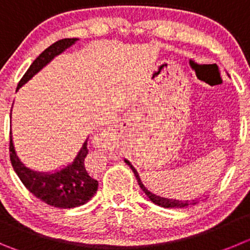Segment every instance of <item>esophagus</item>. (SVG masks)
Masks as SVG:
<instances>
[{
  "label": "esophagus",
  "instance_id": "esophagus-1",
  "mask_svg": "<svg viewBox=\"0 0 250 250\" xmlns=\"http://www.w3.org/2000/svg\"><path fill=\"white\" fill-rule=\"evenodd\" d=\"M108 141V130L101 129L100 132H97V134L93 137V143L96 144V146H104L106 144V142Z\"/></svg>",
  "mask_w": 250,
  "mask_h": 250
}]
</instances>
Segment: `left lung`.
<instances>
[{
  "label": "left lung",
  "mask_w": 250,
  "mask_h": 250,
  "mask_svg": "<svg viewBox=\"0 0 250 250\" xmlns=\"http://www.w3.org/2000/svg\"><path fill=\"white\" fill-rule=\"evenodd\" d=\"M125 164H128V167H130V169L133 170V172H134V175H136V179L137 181H138V185L141 186V188L143 190V192L146 193V197H148L149 200H150L153 204L158 205V206L160 207H164V208H184V207H188V206H191V205H196L197 202L200 201L201 199H197V200H175V199H167V197H162V196H158L155 195V193L150 192V191L148 190V188L144 186L143 181L141 180V176H139L138 171L136 170V167H133L132 164H130L129 160L125 159Z\"/></svg>",
  "instance_id": "1"
}]
</instances>
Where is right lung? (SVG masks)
<instances>
[{
    "label": "right lung",
    "instance_id": "add662e5",
    "mask_svg": "<svg viewBox=\"0 0 250 250\" xmlns=\"http://www.w3.org/2000/svg\"><path fill=\"white\" fill-rule=\"evenodd\" d=\"M78 41V38H65L55 42L49 48H46L32 62L29 69L21 79L17 90H20L36 74L45 67L55 57L64 53ZM87 139H85L71 163L62 165L54 171L41 172L29 169L21 162L20 157L16 153L12 130H11V141H9L11 163L23 185L29 190V192L33 193L43 202L57 208H72V207L81 206L92 199L99 188V181L95 180L85 167V158L88 153L86 146Z\"/></svg>",
    "mask_w": 250,
    "mask_h": 250
}]
</instances>
